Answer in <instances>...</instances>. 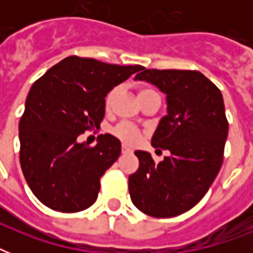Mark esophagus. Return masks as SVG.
<instances>
[{
  "label": "esophagus",
  "instance_id": "34e87169",
  "mask_svg": "<svg viewBox=\"0 0 253 253\" xmlns=\"http://www.w3.org/2000/svg\"><path fill=\"white\" fill-rule=\"evenodd\" d=\"M131 152H132V151H131L130 148H128V147L123 144V146H122V154L126 155V154H131Z\"/></svg>",
  "mask_w": 253,
  "mask_h": 253
}]
</instances>
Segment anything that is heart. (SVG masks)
<instances>
[{
	"label": "heart",
	"instance_id": "b5f03b06",
	"mask_svg": "<svg viewBox=\"0 0 253 253\" xmlns=\"http://www.w3.org/2000/svg\"><path fill=\"white\" fill-rule=\"evenodd\" d=\"M154 90H151L148 87H140L138 90V97H143V95L148 94V93H152ZM115 95H117V87H113L110 90L107 91V94L105 95V101H103V105H105V110L110 111L111 107H113V102H114ZM113 134L119 138L122 142H125L126 144H134L139 140L140 138V130L138 127L132 125L130 122H122L119 123L118 126H115L113 128Z\"/></svg>",
	"mask_w": 253,
	"mask_h": 253
}]
</instances>
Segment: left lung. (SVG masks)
<instances>
[{
	"label": "left lung",
	"instance_id": "left-lung-1",
	"mask_svg": "<svg viewBox=\"0 0 253 253\" xmlns=\"http://www.w3.org/2000/svg\"><path fill=\"white\" fill-rule=\"evenodd\" d=\"M135 80L151 83L167 94L168 114L151 143L170 156L155 164L148 152H135L139 168L128 177L131 201L155 218L180 215L204 198L223 163L228 134L223 97L198 71L142 67Z\"/></svg>",
	"mask_w": 253,
	"mask_h": 253
}]
</instances>
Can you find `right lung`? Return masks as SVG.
Wrapping results in <instances>:
<instances>
[{
  "label": "right lung",
  "instance_id": "obj_1",
  "mask_svg": "<svg viewBox=\"0 0 253 253\" xmlns=\"http://www.w3.org/2000/svg\"><path fill=\"white\" fill-rule=\"evenodd\" d=\"M140 69L69 56L34 83L19 121V162L31 192L47 208L77 212L94 204L121 142L101 134L91 147L77 138L99 127L107 91Z\"/></svg>",
  "mask_w": 253,
  "mask_h": 253
}]
</instances>
